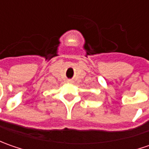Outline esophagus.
Returning <instances> with one entry per match:
<instances>
[{
	"label": "esophagus",
	"instance_id": "obj_1",
	"mask_svg": "<svg viewBox=\"0 0 149 149\" xmlns=\"http://www.w3.org/2000/svg\"><path fill=\"white\" fill-rule=\"evenodd\" d=\"M68 82H70V83H71L72 80H70V79H69V80H68Z\"/></svg>",
	"mask_w": 149,
	"mask_h": 149
}]
</instances>
